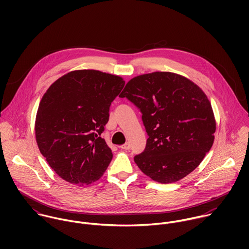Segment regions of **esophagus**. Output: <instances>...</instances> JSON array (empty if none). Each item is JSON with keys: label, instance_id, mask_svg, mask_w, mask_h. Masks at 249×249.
Here are the masks:
<instances>
[{"label": "esophagus", "instance_id": "1", "mask_svg": "<svg viewBox=\"0 0 249 249\" xmlns=\"http://www.w3.org/2000/svg\"><path fill=\"white\" fill-rule=\"evenodd\" d=\"M120 149H122V150H124V151H128V150L130 149V144H129V143H126V144L122 145V146H120Z\"/></svg>", "mask_w": 249, "mask_h": 249}]
</instances>
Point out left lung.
Returning <instances> with one entry per match:
<instances>
[{"label":"left lung","mask_w":249,"mask_h":249,"mask_svg":"<svg viewBox=\"0 0 249 249\" xmlns=\"http://www.w3.org/2000/svg\"><path fill=\"white\" fill-rule=\"evenodd\" d=\"M119 96L142 113L149 138L134 160L153 180L165 184L182 179L211 150L214 113L206 94L188 79L169 72L141 75Z\"/></svg>","instance_id":"obj_1"}]
</instances>
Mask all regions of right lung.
<instances>
[{"label":"right lung","mask_w":249,"mask_h":249,"mask_svg":"<svg viewBox=\"0 0 249 249\" xmlns=\"http://www.w3.org/2000/svg\"><path fill=\"white\" fill-rule=\"evenodd\" d=\"M122 78L96 70L64 75L44 93L35 120L40 153L64 180L88 185L99 179L112 160L100 137Z\"/></svg>","instance_id":"obj_1"}]
</instances>
